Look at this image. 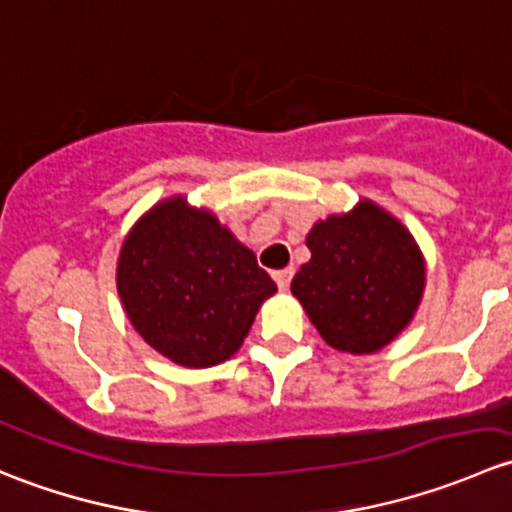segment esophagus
<instances>
[{
	"label": "esophagus",
	"instance_id": "34e87169",
	"mask_svg": "<svg viewBox=\"0 0 512 512\" xmlns=\"http://www.w3.org/2000/svg\"><path fill=\"white\" fill-rule=\"evenodd\" d=\"M292 275H294V270H292V267H287V270H277L275 275H272V277H275L277 287H280V289H287V287H289V282H292Z\"/></svg>",
	"mask_w": 512,
	"mask_h": 512
}]
</instances>
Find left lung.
I'll use <instances>...</instances> for the list:
<instances>
[{
	"mask_svg": "<svg viewBox=\"0 0 512 512\" xmlns=\"http://www.w3.org/2000/svg\"><path fill=\"white\" fill-rule=\"evenodd\" d=\"M307 247L312 260L294 275L292 294L329 347L379 352L411 322L426 265L399 220L364 200L352 213L319 220Z\"/></svg>",
	"mask_w": 512,
	"mask_h": 512,
	"instance_id": "left-lung-1",
	"label": "left lung"
}]
</instances>
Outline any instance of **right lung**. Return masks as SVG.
<instances>
[{
  "mask_svg": "<svg viewBox=\"0 0 512 512\" xmlns=\"http://www.w3.org/2000/svg\"><path fill=\"white\" fill-rule=\"evenodd\" d=\"M118 294L136 332L190 369L230 359L277 292L252 250L183 198L143 215L118 257Z\"/></svg>",
  "mask_w": 512,
  "mask_h": 512,
  "instance_id": "right-lung-1",
  "label": "right lung"
}]
</instances>
